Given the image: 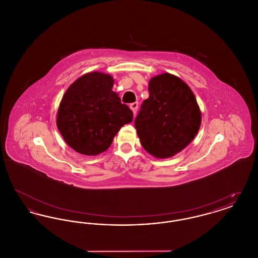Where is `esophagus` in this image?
Wrapping results in <instances>:
<instances>
[{
	"label": "esophagus",
	"instance_id": "34e87169",
	"mask_svg": "<svg viewBox=\"0 0 258 258\" xmlns=\"http://www.w3.org/2000/svg\"><path fill=\"white\" fill-rule=\"evenodd\" d=\"M130 107H131V109L133 110L134 114L135 115V114H136V112H137V109H138V102H134V103H131Z\"/></svg>",
	"mask_w": 258,
	"mask_h": 258
}]
</instances>
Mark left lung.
Wrapping results in <instances>:
<instances>
[{
    "mask_svg": "<svg viewBox=\"0 0 258 258\" xmlns=\"http://www.w3.org/2000/svg\"><path fill=\"white\" fill-rule=\"evenodd\" d=\"M145 99L135 120L141 145L156 158H169L197 135L201 112L190 88L179 77L162 74L149 82Z\"/></svg>",
    "mask_w": 258,
    "mask_h": 258,
    "instance_id": "8db88e82",
    "label": "left lung"
}]
</instances>
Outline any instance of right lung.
<instances>
[{
    "instance_id": "1",
    "label": "right lung",
    "mask_w": 258,
    "mask_h": 258,
    "mask_svg": "<svg viewBox=\"0 0 258 258\" xmlns=\"http://www.w3.org/2000/svg\"><path fill=\"white\" fill-rule=\"evenodd\" d=\"M109 74H87L74 82L61 98L57 126L69 146L96 156L110 147L114 136L134 113L112 91Z\"/></svg>"
}]
</instances>
